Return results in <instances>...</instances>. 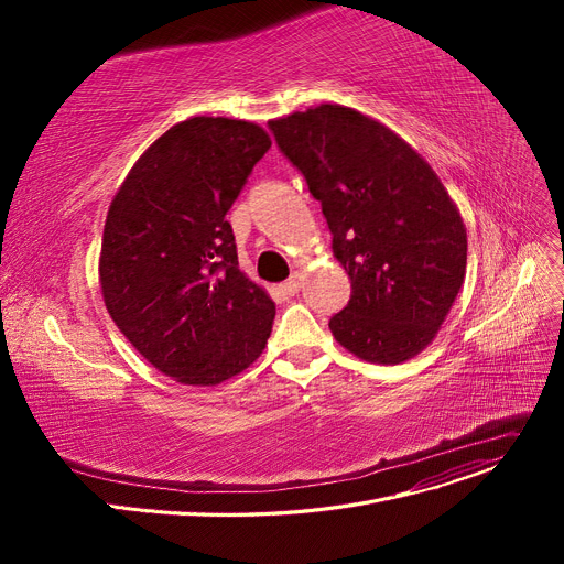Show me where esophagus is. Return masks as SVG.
<instances>
[{"label":"esophagus","instance_id":"1","mask_svg":"<svg viewBox=\"0 0 564 564\" xmlns=\"http://www.w3.org/2000/svg\"><path fill=\"white\" fill-rule=\"evenodd\" d=\"M300 288H302V274L300 272L290 274V279L285 283H281V292L288 294V297H292V294H297Z\"/></svg>","mask_w":564,"mask_h":564}]
</instances>
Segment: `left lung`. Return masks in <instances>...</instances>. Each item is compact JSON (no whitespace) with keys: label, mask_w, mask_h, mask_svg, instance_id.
<instances>
[{"label":"left lung","mask_w":564,"mask_h":564,"mask_svg":"<svg viewBox=\"0 0 564 564\" xmlns=\"http://www.w3.org/2000/svg\"><path fill=\"white\" fill-rule=\"evenodd\" d=\"M306 177L351 281L334 338L372 364L425 349L466 274V228L432 166L361 111L319 105L267 123Z\"/></svg>","instance_id":"1"}]
</instances>
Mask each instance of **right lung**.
Returning <instances> with one entry per match:
<instances>
[{
    "label": "right lung",
    "instance_id": "obj_1",
    "mask_svg": "<svg viewBox=\"0 0 564 564\" xmlns=\"http://www.w3.org/2000/svg\"><path fill=\"white\" fill-rule=\"evenodd\" d=\"M270 145L256 123L187 118L137 160L109 205L105 306L141 357L181 383L242 372L272 334L276 306L237 267L226 221Z\"/></svg>",
    "mask_w": 564,
    "mask_h": 564
}]
</instances>
